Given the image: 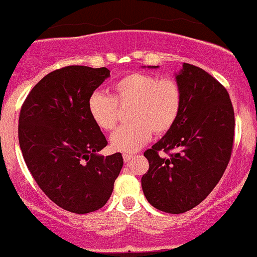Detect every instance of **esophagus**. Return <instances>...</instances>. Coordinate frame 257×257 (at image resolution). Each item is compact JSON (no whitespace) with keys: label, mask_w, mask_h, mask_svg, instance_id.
I'll return each mask as SVG.
<instances>
[{"label":"esophagus","mask_w":257,"mask_h":257,"mask_svg":"<svg viewBox=\"0 0 257 257\" xmlns=\"http://www.w3.org/2000/svg\"><path fill=\"white\" fill-rule=\"evenodd\" d=\"M123 159L125 163H129L132 159H133V155L132 154H123Z\"/></svg>","instance_id":"1"}]
</instances>
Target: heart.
<instances>
[{
	"label": "heart",
	"instance_id": "1",
	"mask_svg": "<svg viewBox=\"0 0 257 257\" xmlns=\"http://www.w3.org/2000/svg\"><path fill=\"white\" fill-rule=\"evenodd\" d=\"M118 105L126 107L128 124L113 134L114 150L134 153L152 137L163 136L174 126L181 108V90L170 77L158 78L154 74L132 72L116 80L113 97L93 93L88 99V112L95 125L110 132L119 120Z\"/></svg>",
	"mask_w": 257,
	"mask_h": 257
}]
</instances>
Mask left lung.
Here are the masks:
<instances>
[{
  "label": "left lung",
  "instance_id": "8db88e82",
  "mask_svg": "<svg viewBox=\"0 0 257 257\" xmlns=\"http://www.w3.org/2000/svg\"><path fill=\"white\" fill-rule=\"evenodd\" d=\"M177 82L180 113L174 126L144 152L149 170L142 177L147 200L169 214L191 210L211 193L231 158L235 129L229 93L208 72L183 63ZM160 151L170 157H160Z\"/></svg>",
  "mask_w": 257,
  "mask_h": 257
}]
</instances>
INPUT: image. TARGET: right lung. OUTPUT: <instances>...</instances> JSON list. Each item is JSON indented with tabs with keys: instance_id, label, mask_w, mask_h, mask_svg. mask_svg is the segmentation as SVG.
Instances as JSON below:
<instances>
[{
	"instance_id": "add662e5",
	"label": "right lung",
	"mask_w": 257,
	"mask_h": 257,
	"mask_svg": "<svg viewBox=\"0 0 257 257\" xmlns=\"http://www.w3.org/2000/svg\"><path fill=\"white\" fill-rule=\"evenodd\" d=\"M109 69L67 66L43 77L21 107L18 141L28 170L59 208L87 214L105 205L123 167L120 153H97L108 142L88 99Z\"/></svg>"
}]
</instances>
